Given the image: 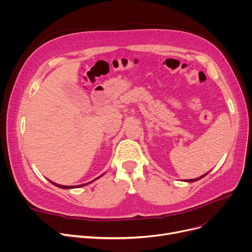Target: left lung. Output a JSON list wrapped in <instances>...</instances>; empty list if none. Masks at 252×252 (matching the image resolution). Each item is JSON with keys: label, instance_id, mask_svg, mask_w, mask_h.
Returning <instances> with one entry per match:
<instances>
[{"label": "left lung", "instance_id": "1", "mask_svg": "<svg viewBox=\"0 0 252 252\" xmlns=\"http://www.w3.org/2000/svg\"><path fill=\"white\" fill-rule=\"evenodd\" d=\"M204 176H206V174L205 175H203V176H201V177H199V178H197V179H192V180H187V182H195V181H197V180H200L201 178H203Z\"/></svg>", "mask_w": 252, "mask_h": 252}]
</instances>
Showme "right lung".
I'll list each match as a JSON object with an SVG mask.
<instances>
[{"instance_id": "add662e5", "label": "right lung", "mask_w": 252, "mask_h": 252, "mask_svg": "<svg viewBox=\"0 0 252 252\" xmlns=\"http://www.w3.org/2000/svg\"><path fill=\"white\" fill-rule=\"evenodd\" d=\"M101 177V176H100ZM52 184H54V185H56L57 187H59V188H62V189H71V188H76V187H79V186H85V185H87V184H85V185H79V186H76V187H70V186H61V185H58V184H55V183H53V182H51Z\"/></svg>"}]
</instances>
